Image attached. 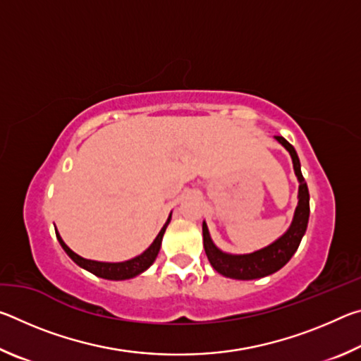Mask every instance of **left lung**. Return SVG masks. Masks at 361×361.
Wrapping results in <instances>:
<instances>
[{
  "instance_id": "left-lung-1",
  "label": "left lung",
  "mask_w": 361,
  "mask_h": 361,
  "mask_svg": "<svg viewBox=\"0 0 361 361\" xmlns=\"http://www.w3.org/2000/svg\"><path fill=\"white\" fill-rule=\"evenodd\" d=\"M279 143H282L286 149H288L290 156L293 159V167H295V173L299 180V202L295 212V218L290 229L285 234L276 240L272 245L259 250V252L250 253V255H229L223 253L218 250L209 235V229L207 224H202V234H204V248L209 258L212 267L215 269L218 274L224 277L237 279V280H253L261 279L271 274L277 272L282 269L286 262L291 259V256L301 243L305 229H307L309 223V189L305 185L304 176L301 173V164H299V157L293 146L286 142L283 137H276Z\"/></svg>"
}]
</instances>
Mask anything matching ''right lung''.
I'll return each mask as SVG.
<instances>
[{
  "label": "right lung",
  "mask_w": 361,
  "mask_h": 361,
  "mask_svg": "<svg viewBox=\"0 0 361 361\" xmlns=\"http://www.w3.org/2000/svg\"><path fill=\"white\" fill-rule=\"evenodd\" d=\"M169 221H170V218H169ZM169 221L161 229V232H159L154 242L151 243V247L146 250V252H143L142 255L137 256V258L124 261V262H100V261L81 258V256L76 255L75 252H71V250L65 245V242L62 240V237L59 235L57 231H56V235H57V239L60 242V245H62V248L66 252V255H68L78 266L84 267L85 271L92 272L94 276H97V277L108 279V280H126V279H132V277L138 276V274H142L143 271H146V269H148L152 264V262H154L156 256L159 253V248H161L162 235H164V232H166Z\"/></svg>",
  "instance_id": "right-lung-1"
}]
</instances>
